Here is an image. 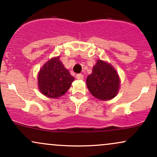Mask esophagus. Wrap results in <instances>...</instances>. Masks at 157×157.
<instances>
[{"mask_svg":"<svg viewBox=\"0 0 157 157\" xmlns=\"http://www.w3.org/2000/svg\"><path fill=\"white\" fill-rule=\"evenodd\" d=\"M83 75H82V74H78V75H77L76 76V78L77 80H82L83 79Z\"/></svg>","mask_w":157,"mask_h":157,"instance_id":"34e87169","label":"esophagus"}]
</instances>
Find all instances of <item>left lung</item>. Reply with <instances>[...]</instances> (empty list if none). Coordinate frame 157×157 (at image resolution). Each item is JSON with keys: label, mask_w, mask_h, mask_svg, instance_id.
I'll use <instances>...</instances> for the list:
<instances>
[{"label": "left lung", "mask_w": 157, "mask_h": 157, "mask_svg": "<svg viewBox=\"0 0 157 157\" xmlns=\"http://www.w3.org/2000/svg\"><path fill=\"white\" fill-rule=\"evenodd\" d=\"M120 83V77L114 68L101 60H97L92 73L86 79L90 93L100 100H109L116 97Z\"/></svg>", "instance_id": "8db88e82"}]
</instances>
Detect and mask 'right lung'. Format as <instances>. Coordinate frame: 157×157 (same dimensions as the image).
<instances>
[{"label":"right lung","instance_id":"obj_1","mask_svg":"<svg viewBox=\"0 0 157 157\" xmlns=\"http://www.w3.org/2000/svg\"><path fill=\"white\" fill-rule=\"evenodd\" d=\"M74 80L75 77L64 67L60 57L48 60L37 75L40 91L50 98H58L65 94Z\"/></svg>","mask_w":157,"mask_h":157}]
</instances>
